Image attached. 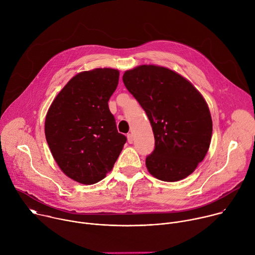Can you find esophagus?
<instances>
[{
  "mask_svg": "<svg viewBox=\"0 0 255 255\" xmlns=\"http://www.w3.org/2000/svg\"><path fill=\"white\" fill-rule=\"evenodd\" d=\"M127 139H128V142L131 144L133 143V135L132 134H128L127 135Z\"/></svg>",
  "mask_w": 255,
  "mask_h": 255,
  "instance_id": "obj_1",
  "label": "esophagus"
}]
</instances>
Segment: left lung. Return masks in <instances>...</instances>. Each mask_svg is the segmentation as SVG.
<instances>
[{
  "instance_id": "8db88e82",
  "label": "left lung",
  "mask_w": 255,
  "mask_h": 255,
  "mask_svg": "<svg viewBox=\"0 0 255 255\" xmlns=\"http://www.w3.org/2000/svg\"><path fill=\"white\" fill-rule=\"evenodd\" d=\"M123 83L152 127L155 148L145 160L149 173L163 181L189 176L205 158L213 131L202 94L177 72L154 64L126 70Z\"/></svg>"
}]
</instances>
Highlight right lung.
<instances>
[{
	"label": "right lung",
	"mask_w": 255,
	"mask_h": 255,
	"mask_svg": "<svg viewBox=\"0 0 255 255\" xmlns=\"http://www.w3.org/2000/svg\"><path fill=\"white\" fill-rule=\"evenodd\" d=\"M110 67L82 71L53 100L45 118V137L61 171L93 185L111 171L127 138L118 133L108 102L119 82Z\"/></svg>",
	"instance_id": "right-lung-1"
}]
</instances>
